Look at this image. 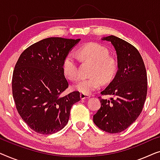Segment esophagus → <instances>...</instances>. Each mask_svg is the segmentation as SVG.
Instances as JSON below:
<instances>
[{
    "mask_svg": "<svg viewBox=\"0 0 160 160\" xmlns=\"http://www.w3.org/2000/svg\"><path fill=\"white\" fill-rule=\"evenodd\" d=\"M80 98H81V99H82V100L88 99V98H90V95H85V94H82V93H81V94H80Z\"/></svg>",
    "mask_w": 160,
    "mask_h": 160,
    "instance_id": "esophagus-1",
    "label": "esophagus"
}]
</instances>
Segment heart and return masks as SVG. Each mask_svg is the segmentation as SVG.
<instances>
[{"label":"heart","mask_w":160,"mask_h":160,"mask_svg":"<svg viewBox=\"0 0 160 160\" xmlns=\"http://www.w3.org/2000/svg\"><path fill=\"white\" fill-rule=\"evenodd\" d=\"M76 54L81 58L93 63L91 77L80 78L73 85L74 90L85 95H89L99 89L102 85V79L108 82L114 76L117 64L114 59L109 57L108 50L97 43H90L80 48ZM62 72L69 80L73 81L79 76L78 61L76 54L70 52L62 62Z\"/></svg>","instance_id":"b5f03b06"}]
</instances>
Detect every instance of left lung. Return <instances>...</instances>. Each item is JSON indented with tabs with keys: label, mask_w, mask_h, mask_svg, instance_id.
I'll list each match as a JSON object with an SVG mask.
<instances>
[{
	"label": "left lung",
	"mask_w": 160,
	"mask_h": 160,
	"mask_svg": "<svg viewBox=\"0 0 160 160\" xmlns=\"http://www.w3.org/2000/svg\"><path fill=\"white\" fill-rule=\"evenodd\" d=\"M111 43L117 55L118 70L113 79L102 91L109 100L99 97L101 106L93 122L109 133L121 132L141 114L147 94L145 65L136 48L114 36L101 38Z\"/></svg>",
	"instance_id": "obj_1"
}]
</instances>
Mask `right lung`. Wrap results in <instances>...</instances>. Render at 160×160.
I'll return each mask as SVG.
<instances>
[{
	"label": "right lung",
	"mask_w": 160,
	"mask_h": 160,
	"mask_svg": "<svg viewBox=\"0 0 160 160\" xmlns=\"http://www.w3.org/2000/svg\"><path fill=\"white\" fill-rule=\"evenodd\" d=\"M80 41L43 39L26 49L17 60L12 76L13 98L19 114L35 132L50 135L62 130L72 106L81 100L76 91L60 96L68 87L63 60Z\"/></svg>",
	"instance_id": "obj_1"
}]
</instances>
